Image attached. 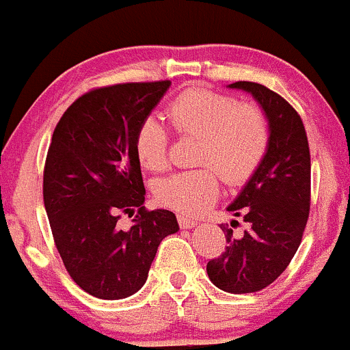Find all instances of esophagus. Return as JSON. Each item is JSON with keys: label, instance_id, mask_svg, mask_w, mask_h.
<instances>
[{"label": "esophagus", "instance_id": "esophagus-1", "mask_svg": "<svg viewBox=\"0 0 350 350\" xmlns=\"http://www.w3.org/2000/svg\"><path fill=\"white\" fill-rule=\"evenodd\" d=\"M178 224H180V228H183V229H192L197 226V221L185 217V215H178Z\"/></svg>", "mask_w": 350, "mask_h": 350}]
</instances>
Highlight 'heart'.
<instances>
[{
	"mask_svg": "<svg viewBox=\"0 0 350 350\" xmlns=\"http://www.w3.org/2000/svg\"><path fill=\"white\" fill-rule=\"evenodd\" d=\"M167 116L178 133L200 136L199 163L214 165L229 183L246 180L268 148V124L253 104H237L217 92L189 89L172 100ZM135 153L146 170H163L167 165V129L148 116L135 135ZM219 176L204 167L158 180L154 199L183 215H199L215 202Z\"/></svg>",
	"mask_w": 350,
	"mask_h": 350,
	"instance_id": "obj_1",
	"label": "heart"
}]
</instances>
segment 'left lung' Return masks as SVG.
<instances>
[{"mask_svg":"<svg viewBox=\"0 0 350 350\" xmlns=\"http://www.w3.org/2000/svg\"><path fill=\"white\" fill-rule=\"evenodd\" d=\"M229 89L254 97L268 121V148L237 197L228 205L247 224L243 236L222 228L228 246L207 262L211 282L228 293H254L271 284L301 243L310 211V150L297 111L268 88L234 82ZM237 224L236 219L230 226Z\"/></svg>","mask_w":350,"mask_h":350,"instance_id":"8db88e82","label":"left lung"}]
</instances>
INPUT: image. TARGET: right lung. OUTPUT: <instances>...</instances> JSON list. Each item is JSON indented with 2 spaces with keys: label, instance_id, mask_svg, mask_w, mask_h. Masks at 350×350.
Returning a JSON list of instances; mask_svg holds the SVG:
<instances>
[{
  "label": "right lung",
  "instance_id": "add662e5",
  "mask_svg": "<svg viewBox=\"0 0 350 350\" xmlns=\"http://www.w3.org/2000/svg\"><path fill=\"white\" fill-rule=\"evenodd\" d=\"M170 81L118 84L79 97L52 136L43 202L55 246L79 286L100 300L142 290L158 246L178 230L174 212L145 208L135 135ZM139 214L117 228L120 211Z\"/></svg>",
  "mask_w": 350,
  "mask_h": 350
}]
</instances>
